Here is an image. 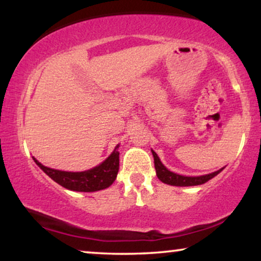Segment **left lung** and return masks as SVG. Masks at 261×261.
Listing matches in <instances>:
<instances>
[{"label":"left lung","instance_id":"left-lung-1","mask_svg":"<svg viewBox=\"0 0 261 261\" xmlns=\"http://www.w3.org/2000/svg\"><path fill=\"white\" fill-rule=\"evenodd\" d=\"M153 158H154V167H155V172H156V177L159 178L163 183L169 184V185H174V187H194V185H201L204 184L205 181H208L217 176L221 171L223 169H221L219 171H215V172L209 173V174H204V176H198V177H188V176H181V174H177L174 172H171L170 170H167L165 166L163 165V163L160 162L159 156L156 155V153L154 151H152Z\"/></svg>","mask_w":261,"mask_h":261}]
</instances>
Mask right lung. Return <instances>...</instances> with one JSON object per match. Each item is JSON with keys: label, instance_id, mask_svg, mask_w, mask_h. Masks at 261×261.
<instances>
[{"label": "right lung", "instance_id": "1", "mask_svg": "<svg viewBox=\"0 0 261 261\" xmlns=\"http://www.w3.org/2000/svg\"><path fill=\"white\" fill-rule=\"evenodd\" d=\"M119 145L116 146L114 152L102 164L94 169L83 171V172H67L49 169L39 163L37 159L34 162L49 178H52L56 183L62 185L65 189L72 191L94 192L109 188L116 179L119 172V154L117 152Z\"/></svg>", "mask_w": 261, "mask_h": 261}]
</instances>
